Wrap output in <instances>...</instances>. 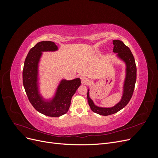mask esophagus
Here are the masks:
<instances>
[{"label":"esophagus","mask_w":158,"mask_h":158,"mask_svg":"<svg viewBox=\"0 0 158 158\" xmlns=\"http://www.w3.org/2000/svg\"><path fill=\"white\" fill-rule=\"evenodd\" d=\"M89 82H90V80L86 77H82V78H81V82H82V84H84V85L89 84Z\"/></svg>","instance_id":"1"}]
</instances>
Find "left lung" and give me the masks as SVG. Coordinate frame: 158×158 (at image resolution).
<instances>
[{
	"instance_id": "8db88e82",
	"label": "left lung",
	"mask_w": 158,
	"mask_h": 158,
	"mask_svg": "<svg viewBox=\"0 0 158 158\" xmlns=\"http://www.w3.org/2000/svg\"><path fill=\"white\" fill-rule=\"evenodd\" d=\"M113 52L117 54L116 56L125 64V78L123 85V94L121 99L117 104L111 107H102L95 105L89 97V89H88V104L95 113L100 115L107 116L116 113L125 107L130 101L135 89L136 80V66L135 60L130 49L120 40H113Z\"/></svg>"
}]
</instances>
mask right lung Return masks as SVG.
Returning <instances> with one entry per match:
<instances>
[{"instance_id":"1","label":"right lung","mask_w":158,"mask_h":158,"mask_svg":"<svg viewBox=\"0 0 158 158\" xmlns=\"http://www.w3.org/2000/svg\"><path fill=\"white\" fill-rule=\"evenodd\" d=\"M58 50L52 41L37 43L28 52L23 69V84L29 101L38 112L52 117H60L68 112L72 97L81 84L79 78L71 80L62 79L51 98H46L41 94L40 64L43 52Z\"/></svg>"}]
</instances>
